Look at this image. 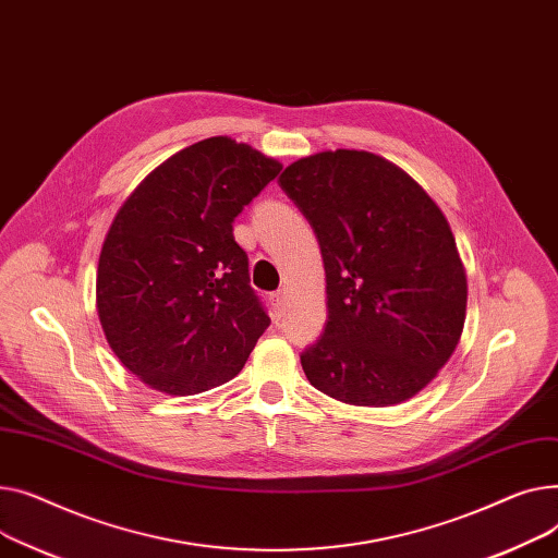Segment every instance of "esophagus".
<instances>
[{
	"label": "esophagus",
	"mask_w": 558,
	"mask_h": 558,
	"mask_svg": "<svg viewBox=\"0 0 558 558\" xmlns=\"http://www.w3.org/2000/svg\"><path fill=\"white\" fill-rule=\"evenodd\" d=\"M272 306H275V313H277V315L283 313V294H281V292H275V294H272Z\"/></svg>",
	"instance_id": "1"
}]
</instances>
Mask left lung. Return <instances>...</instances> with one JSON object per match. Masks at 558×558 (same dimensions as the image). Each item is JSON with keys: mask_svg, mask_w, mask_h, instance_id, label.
<instances>
[{"mask_svg": "<svg viewBox=\"0 0 558 558\" xmlns=\"http://www.w3.org/2000/svg\"><path fill=\"white\" fill-rule=\"evenodd\" d=\"M317 236L326 319L302 353L313 387L347 405H399L448 363L466 319L450 225L403 169L367 150H324L279 178Z\"/></svg>", "mask_w": 558, "mask_h": 558, "instance_id": "obj_1", "label": "left lung"}]
</instances>
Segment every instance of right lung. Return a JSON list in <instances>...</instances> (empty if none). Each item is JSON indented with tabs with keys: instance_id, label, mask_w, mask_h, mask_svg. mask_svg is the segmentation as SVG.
I'll use <instances>...</instances> for the list:
<instances>
[{
	"instance_id": "obj_1",
	"label": "right lung",
	"mask_w": 558,
	"mask_h": 558,
	"mask_svg": "<svg viewBox=\"0 0 558 558\" xmlns=\"http://www.w3.org/2000/svg\"><path fill=\"white\" fill-rule=\"evenodd\" d=\"M281 163L232 137L161 161L117 211L98 256L96 311L123 367L163 395L232 380L270 317L232 222Z\"/></svg>"
}]
</instances>
